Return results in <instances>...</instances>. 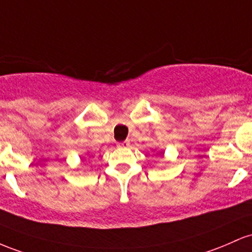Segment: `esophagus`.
<instances>
[{
    "label": "esophagus",
    "instance_id": "34e87169",
    "mask_svg": "<svg viewBox=\"0 0 252 252\" xmlns=\"http://www.w3.org/2000/svg\"><path fill=\"white\" fill-rule=\"evenodd\" d=\"M119 148H126V146H128V141L125 140V141H121V143L118 144Z\"/></svg>",
    "mask_w": 252,
    "mask_h": 252
}]
</instances>
